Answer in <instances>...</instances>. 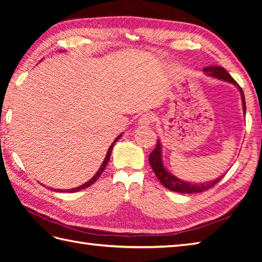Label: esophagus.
<instances>
[{
    "instance_id": "1",
    "label": "esophagus",
    "mask_w": 262,
    "mask_h": 262,
    "mask_svg": "<svg viewBox=\"0 0 262 262\" xmlns=\"http://www.w3.org/2000/svg\"><path fill=\"white\" fill-rule=\"evenodd\" d=\"M155 120V117L153 114H144L140 120H138V125L142 126V127H148L151 126Z\"/></svg>"
}]
</instances>
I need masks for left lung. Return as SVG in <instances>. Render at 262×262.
Wrapping results in <instances>:
<instances>
[{
    "instance_id": "obj_1",
    "label": "left lung",
    "mask_w": 262,
    "mask_h": 262,
    "mask_svg": "<svg viewBox=\"0 0 262 262\" xmlns=\"http://www.w3.org/2000/svg\"><path fill=\"white\" fill-rule=\"evenodd\" d=\"M203 71L205 72L206 75L232 83V84L237 86V89L240 90V93H241L243 113H244V116H246V99H244V93L242 91V89L238 86L237 83L233 80V77L227 73V71L224 68H221V66H208V68H205ZM148 162L151 164L152 170L155 173V176L158 177L160 182L162 183L166 189H169V190L174 191V192H180V193L203 192L205 190H208V189H210L211 187H214L216 183L224 177L223 174L215 180H210L203 183H192V182H187L185 180L179 179L178 177L170 173L164 166L163 159H162V145H161L160 140H158L157 146H155L154 151L149 154Z\"/></svg>"
}]
</instances>
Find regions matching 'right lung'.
<instances>
[{"instance_id":"obj_1","label":"right lung","mask_w":262,"mask_h":262,"mask_svg":"<svg viewBox=\"0 0 262 262\" xmlns=\"http://www.w3.org/2000/svg\"><path fill=\"white\" fill-rule=\"evenodd\" d=\"M121 135H122V134H120L118 137H117L116 140L114 141V143L111 144L110 147L108 148V152H107V154H105V158H104V160H103V162H102L101 166H100V168H99V170H98L97 173L94 174V176L91 178L90 180L86 181L85 183H83V185H82V186H80V187H77V188H73V189H68V190H66V189H59V190H58V189H53V188H49V189H51V190H54V191H57V192H76V191L83 190V189H85V188H88V187H90L91 185H93V183L98 180V178L102 174L103 170L105 169V165H107V163L109 162V160H110L111 151H113V147H114V145H115V143L119 140V138L121 137Z\"/></svg>"}]
</instances>
